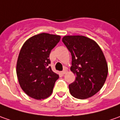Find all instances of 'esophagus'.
<instances>
[{
	"mask_svg": "<svg viewBox=\"0 0 120 120\" xmlns=\"http://www.w3.org/2000/svg\"><path fill=\"white\" fill-rule=\"evenodd\" d=\"M67 71H68V70H67L66 68H64V70L62 71V74H63V75H64V74H66L67 73Z\"/></svg>",
	"mask_w": 120,
	"mask_h": 120,
	"instance_id": "34e87169",
	"label": "esophagus"
}]
</instances>
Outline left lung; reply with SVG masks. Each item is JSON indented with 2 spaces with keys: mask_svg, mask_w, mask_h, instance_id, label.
I'll use <instances>...</instances> for the list:
<instances>
[{
  "mask_svg": "<svg viewBox=\"0 0 120 120\" xmlns=\"http://www.w3.org/2000/svg\"><path fill=\"white\" fill-rule=\"evenodd\" d=\"M62 42L71 52V71L75 80L69 85L71 94L76 98L91 97L101 89L108 75V64L97 43L82 35H67Z\"/></svg>",
  "mask_w": 120,
  "mask_h": 120,
  "instance_id": "obj_1",
  "label": "left lung"
}]
</instances>
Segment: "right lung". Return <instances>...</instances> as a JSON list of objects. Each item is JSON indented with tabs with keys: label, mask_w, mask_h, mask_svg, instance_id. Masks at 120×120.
Wrapping results in <instances>:
<instances>
[{
	"label": "right lung",
	"mask_w": 120,
	"mask_h": 120,
	"mask_svg": "<svg viewBox=\"0 0 120 120\" xmlns=\"http://www.w3.org/2000/svg\"><path fill=\"white\" fill-rule=\"evenodd\" d=\"M60 38V35L42 33L30 37L23 45L16 74L20 87L30 97L41 100L52 94L59 75L49 66V56Z\"/></svg>",
	"instance_id": "1"
}]
</instances>
